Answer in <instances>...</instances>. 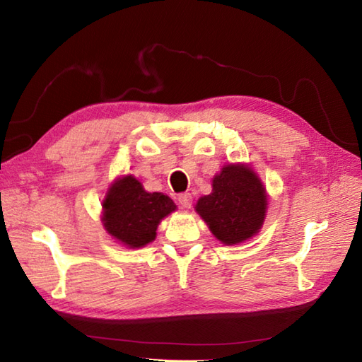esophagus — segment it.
Segmentation results:
<instances>
[{
  "mask_svg": "<svg viewBox=\"0 0 362 362\" xmlns=\"http://www.w3.org/2000/svg\"><path fill=\"white\" fill-rule=\"evenodd\" d=\"M177 201H179L182 209H191V204H193V197H191L189 193H182L177 197Z\"/></svg>",
  "mask_w": 362,
  "mask_h": 362,
  "instance_id": "1",
  "label": "esophagus"
}]
</instances>
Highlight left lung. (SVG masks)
Masks as SVG:
<instances>
[{"instance_id": "1", "label": "left lung", "mask_w": 362, "mask_h": 362, "mask_svg": "<svg viewBox=\"0 0 362 362\" xmlns=\"http://www.w3.org/2000/svg\"><path fill=\"white\" fill-rule=\"evenodd\" d=\"M266 191L247 166L227 165L213 179V193L197 201L196 211L211 233L227 245L249 240L263 226Z\"/></svg>"}]
</instances>
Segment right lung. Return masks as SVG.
<instances>
[{
    "label": "right lung",
    "mask_w": 362,
    "mask_h": 362,
    "mask_svg": "<svg viewBox=\"0 0 362 362\" xmlns=\"http://www.w3.org/2000/svg\"><path fill=\"white\" fill-rule=\"evenodd\" d=\"M175 210L161 193H148L132 175L113 183L104 201V227L129 247H143L156 238L160 221Z\"/></svg>",
    "instance_id": "add662e5"
}]
</instances>
